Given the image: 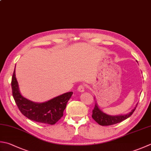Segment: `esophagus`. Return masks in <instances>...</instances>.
Instances as JSON below:
<instances>
[{"label": "esophagus", "instance_id": "34e87169", "mask_svg": "<svg viewBox=\"0 0 151 151\" xmlns=\"http://www.w3.org/2000/svg\"><path fill=\"white\" fill-rule=\"evenodd\" d=\"M85 90V86L83 85V84H81L78 86V90L79 91H81V92H83V91H84Z\"/></svg>", "mask_w": 151, "mask_h": 151}]
</instances>
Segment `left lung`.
<instances>
[{
  "mask_svg": "<svg viewBox=\"0 0 151 151\" xmlns=\"http://www.w3.org/2000/svg\"><path fill=\"white\" fill-rule=\"evenodd\" d=\"M135 107L134 109L130 112V113L126 115H120V116H110V115L106 114L105 113L100 110L99 107H97V103L95 101V107H94L92 111V116L93 119L96 122L101 126H111L115 124L120 123L122 122L123 120L128 119L131 115L134 113L135 111Z\"/></svg>",
  "mask_w": 151,
  "mask_h": 151,
  "instance_id": "8db88e82",
  "label": "left lung"
}]
</instances>
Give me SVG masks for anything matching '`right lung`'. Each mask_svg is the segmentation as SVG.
<instances>
[{"instance_id":"right-lung-1","label":"right lung","mask_w":151,"mask_h":151,"mask_svg":"<svg viewBox=\"0 0 151 151\" xmlns=\"http://www.w3.org/2000/svg\"><path fill=\"white\" fill-rule=\"evenodd\" d=\"M12 95L19 110L29 119L54 125L63 116V111L73 92H67L42 103H34L23 97L19 92L15 70L12 78Z\"/></svg>"}]
</instances>
